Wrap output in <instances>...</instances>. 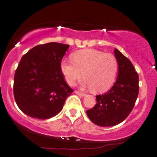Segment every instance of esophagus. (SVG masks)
Masks as SVG:
<instances>
[{
    "label": "esophagus",
    "instance_id": "obj_1",
    "mask_svg": "<svg viewBox=\"0 0 157 157\" xmlns=\"http://www.w3.org/2000/svg\"><path fill=\"white\" fill-rule=\"evenodd\" d=\"M75 93H76V94L79 95V96H84L85 95L84 93H82V92H80V91H79V90H75Z\"/></svg>",
    "mask_w": 157,
    "mask_h": 157
}]
</instances>
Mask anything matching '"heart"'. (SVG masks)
I'll use <instances>...</instances> for the list:
<instances>
[{
    "label": "heart",
    "mask_w": 157,
    "mask_h": 157,
    "mask_svg": "<svg viewBox=\"0 0 157 157\" xmlns=\"http://www.w3.org/2000/svg\"><path fill=\"white\" fill-rule=\"evenodd\" d=\"M72 59V61L63 59L61 62V72L69 85H74L83 75L85 87L101 93L114 82L119 64L114 55L95 49H83L73 53Z\"/></svg>",
    "instance_id": "obj_1"
}]
</instances>
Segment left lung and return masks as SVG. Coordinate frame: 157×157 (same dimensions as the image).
<instances>
[{
	"label": "left lung",
	"mask_w": 157,
	"mask_h": 157,
	"mask_svg": "<svg viewBox=\"0 0 157 157\" xmlns=\"http://www.w3.org/2000/svg\"><path fill=\"white\" fill-rule=\"evenodd\" d=\"M114 55L119 64L117 81L105 94L96 96V105L86 111L91 122L101 127L114 126L125 120L139 92L138 75L131 61L117 48Z\"/></svg>",
	"instance_id": "8db88e82"
}]
</instances>
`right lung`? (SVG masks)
Returning a JSON list of instances; mask_svg holds the SVG:
<instances>
[{"label":"right lung","instance_id":"add662e5","mask_svg":"<svg viewBox=\"0 0 157 157\" xmlns=\"http://www.w3.org/2000/svg\"><path fill=\"white\" fill-rule=\"evenodd\" d=\"M69 47L59 43H45L33 48L21 57L13 90L16 103L25 114L45 120L63 109L73 92L61 70V59Z\"/></svg>","mask_w":157,"mask_h":157}]
</instances>
